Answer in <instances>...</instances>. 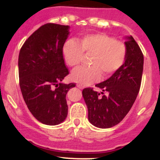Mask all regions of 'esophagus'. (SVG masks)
I'll use <instances>...</instances> for the list:
<instances>
[{"label":"esophagus","instance_id":"1","mask_svg":"<svg viewBox=\"0 0 160 160\" xmlns=\"http://www.w3.org/2000/svg\"><path fill=\"white\" fill-rule=\"evenodd\" d=\"M77 86L78 87V88H80V89H83V88H84V87H83V85H81V84H77Z\"/></svg>","mask_w":160,"mask_h":160}]
</instances>
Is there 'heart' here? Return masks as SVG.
Instances as JSON below:
<instances>
[{
    "instance_id": "b5f03b06",
    "label": "heart",
    "mask_w": 160,
    "mask_h": 160,
    "mask_svg": "<svg viewBox=\"0 0 160 160\" xmlns=\"http://www.w3.org/2000/svg\"><path fill=\"white\" fill-rule=\"evenodd\" d=\"M83 53L92 54L90 67L77 68L72 72L74 81L83 85L98 81L118 70L126 58V46L104 33L88 34L79 39V43L69 39L64 43L62 55L68 66L76 67L80 63Z\"/></svg>"
}]
</instances>
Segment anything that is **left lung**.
Returning <instances> with one entry per match:
<instances>
[{"label":"left lung","instance_id":"left-lung-1","mask_svg":"<svg viewBox=\"0 0 160 160\" xmlns=\"http://www.w3.org/2000/svg\"><path fill=\"white\" fill-rule=\"evenodd\" d=\"M127 54L118 70L105 81L96 84L102 96L93 88L83 90L90 122L98 128H108L118 125L126 116L137 98L142 77L144 57L133 37L125 42Z\"/></svg>","mask_w":160,"mask_h":160}]
</instances>
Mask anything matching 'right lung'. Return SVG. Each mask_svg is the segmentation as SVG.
<instances>
[{
  "instance_id": "right-lung-1",
  "label": "right lung",
  "mask_w": 160,
  "mask_h": 160,
  "mask_svg": "<svg viewBox=\"0 0 160 160\" xmlns=\"http://www.w3.org/2000/svg\"><path fill=\"white\" fill-rule=\"evenodd\" d=\"M68 25L47 23L28 37L18 56L19 85L32 115L42 124L59 125L68 114L66 95L74 83H61L69 74L62 47Z\"/></svg>"
}]
</instances>
